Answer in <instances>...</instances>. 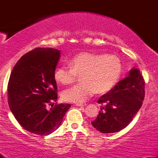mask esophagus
<instances>
[{
  "instance_id": "1",
  "label": "esophagus",
  "mask_w": 158,
  "mask_h": 158,
  "mask_svg": "<svg viewBox=\"0 0 158 158\" xmlns=\"http://www.w3.org/2000/svg\"><path fill=\"white\" fill-rule=\"evenodd\" d=\"M76 106H79V107H84V106H86L87 104L86 103H77V104H76Z\"/></svg>"
}]
</instances>
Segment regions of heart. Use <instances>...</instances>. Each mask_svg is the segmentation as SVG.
I'll return each mask as SVG.
<instances>
[{
    "instance_id": "obj_1",
    "label": "heart",
    "mask_w": 158,
    "mask_h": 158,
    "mask_svg": "<svg viewBox=\"0 0 158 158\" xmlns=\"http://www.w3.org/2000/svg\"><path fill=\"white\" fill-rule=\"evenodd\" d=\"M68 64L60 65L54 72L55 80L64 85L71 84L80 76L81 83L62 93L67 102L80 103L96 93H108L122 77V61L115 55L84 52L72 58Z\"/></svg>"
}]
</instances>
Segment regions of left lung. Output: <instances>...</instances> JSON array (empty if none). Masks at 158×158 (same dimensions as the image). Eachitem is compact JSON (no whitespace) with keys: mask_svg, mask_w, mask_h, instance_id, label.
I'll use <instances>...</instances> for the list:
<instances>
[{"mask_svg":"<svg viewBox=\"0 0 158 158\" xmlns=\"http://www.w3.org/2000/svg\"><path fill=\"white\" fill-rule=\"evenodd\" d=\"M145 97V81L137 68L130 70L110 92L98 99L104 104L95 120L91 122L96 129L105 134L115 133L131 122L142 106Z\"/></svg>","mask_w":158,"mask_h":158,"instance_id":"8db88e82","label":"left lung"}]
</instances>
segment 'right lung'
I'll return each instance as SVG.
<instances>
[{
  "mask_svg": "<svg viewBox=\"0 0 158 158\" xmlns=\"http://www.w3.org/2000/svg\"><path fill=\"white\" fill-rule=\"evenodd\" d=\"M59 58L60 50L35 48L18 61L10 74L9 106L19 124L35 135L55 131L70 107L62 103L53 106L58 97L54 72Z\"/></svg>",
  "mask_w": 158,
  "mask_h": 158,
  "instance_id": "add662e5",
  "label": "right lung"
}]
</instances>
